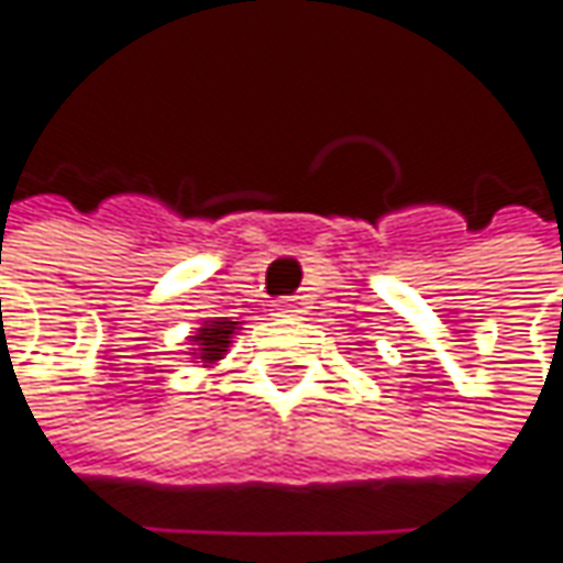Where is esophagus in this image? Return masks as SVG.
<instances>
[{
    "label": "esophagus",
    "mask_w": 563,
    "mask_h": 563,
    "mask_svg": "<svg viewBox=\"0 0 563 563\" xmlns=\"http://www.w3.org/2000/svg\"><path fill=\"white\" fill-rule=\"evenodd\" d=\"M278 320H295V317H300L303 310H300V303H295V300H282V303H275V310H272Z\"/></svg>",
    "instance_id": "obj_1"
}]
</instances>
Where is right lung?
<instances>
[{
  "label": "right lung",
  "instance_id": "right-lung-1",
  "mask_svg": "<svg viewBox=\"0 0 563 563\" xmlns=\"http://www.w3.org/2000/svg\"><path fill=\"white\" fill-rule=\"evenodd\" d=\"M238 329H243L234 320H228V317H211L206 323H199V329L186 339L189 342V357H192V364H199V367H214L228 349H231V342H234V335H238Z\"/></svg>",
  "mask_w": 563,
  "mask_h": 563
}]
</instances>
